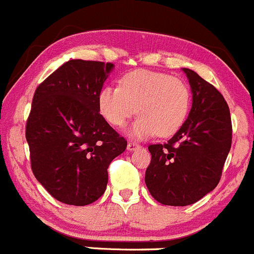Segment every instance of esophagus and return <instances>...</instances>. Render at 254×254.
Listing matches in <instances>:
<instances>
[{
    "label": "esophagus",
    "instance_id": "esophagus-1",
    "mask_svg": "<svg viewBox=\"0 0 254 254\" xmlns=\"http://www.w3.org/2000/svg\"><path fill=\"white\" fill-rule=\"evenodd\" d=\"M137 148H139V144H137V143H134V142H128L127 149L129 150V152H132V150L137 149Z\"/></svg>",
    "mask_w": 254,
    "mask_h": 254
}]
</instances>
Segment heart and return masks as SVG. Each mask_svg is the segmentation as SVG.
Listing matches in <instances>:
<instances>
[{
	"label": "heart",
	"mask_w": 254,
	"mask_h": 254,
	"mask_svg": "<svg viewBox=\"0 0 254 254\" xmlns=\"http://www.w3.org/2000/svg\"><path fill=\"white\" fill-rule=\"evenodd\" d=\"M190 101L184 81L148 70L129 72L122 77L121 87L109 85L99 95L100 112L112 126H124L135 112L140 115L128 129V135L137 139L174 134L187 120Z\"/></svg>",
	"instance_id": "heart-1"
}]
</instances>
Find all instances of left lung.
I'll return each instance as SVG.
<instances>
[{
	"mask_svg": "<svg viewBox=\"0 0 254 254\" xmlns=\"http://www.w3.org/2000/svg\"><path fill=\"white\" fill-rule=\"evenodd\" d=\"M192 102L187 121L165 144L148 147L152 160L145 185L158 202L187 206L211 192L231 149L230 109L216 87L183 67Z\"/></svg>",
	"mask_w": 254,
	"mask_h": 254,
	"instance_id": "8db88e82",
	"label": "left lung"
}]
</instances>
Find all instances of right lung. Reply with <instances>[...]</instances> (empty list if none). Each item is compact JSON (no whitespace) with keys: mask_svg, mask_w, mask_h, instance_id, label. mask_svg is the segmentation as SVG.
<instances>
[{"mask_svg":"<svg viewBox=\"0 0 254 254\" xmlns=\"http://www.w3.org/2000/svg\"><path fill=\"white\" fill-rule=\"evenodd\" d=\"M114 67L69 60L34 92L26 127L32 170L58 201H96L106 190L110 163L126 150L127 140L100 115L99 95Z\"/></svg>","mask_w":254,"mask_h":254,"instance_id":"right-lung-1","label":"right lung"}]
</instances>
